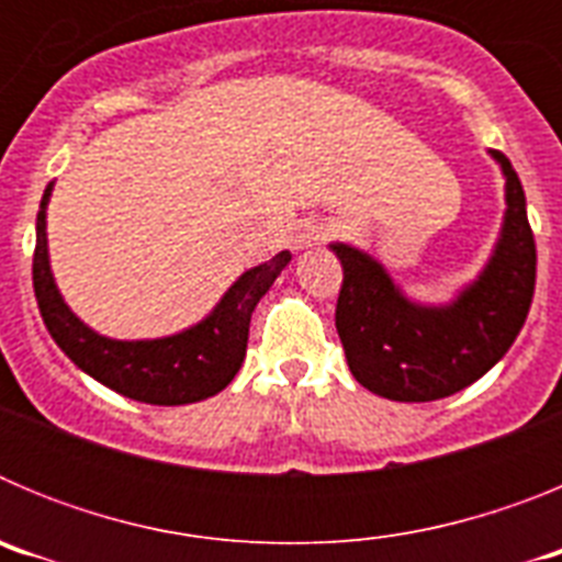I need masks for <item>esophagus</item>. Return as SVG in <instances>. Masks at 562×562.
<instances>
[{"instance_id":"1","label":"esophagus","mask_w":562,"mask_h":562,"mask_svg":"<svg viewBox=\"0 0 562 562\" xmlns=\"http://www.w3.org/2000/svg\"><path fill=\"white\" fill-rule=\"evenodd\" d=\"M326 225L321 220H304L297 222L295 233H292V245H295V250H306V247H315L321 245L326 238Z\"/></svg>"}]
</instances>
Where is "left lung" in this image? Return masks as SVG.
<instances>
[{"mask_svg":"<svg viewBox=\"0 0 562 562\" xmlns=\"http://www.w3.org/2000/svg\"><path fill=\"white\" fill-rule=\"evenodd\" d=\"M504 173V222L484 270L448 304H419L360 247L331 241L342 286L335 326L362 389L394 402H430L467 389L509 351L535 295V236L513 162Z\"/></svg>","mask_w":562,"mask_h":562,"instance_id":"left-lung-1","label":"left lung"}]
</instances>
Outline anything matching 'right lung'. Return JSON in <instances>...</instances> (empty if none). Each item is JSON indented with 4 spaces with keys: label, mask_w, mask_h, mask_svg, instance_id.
<instances>
[{
    "label": "right lung",
    "mask_w": 562,
    "mask_h": 562,
    "mask_svg": "<svg viewBox=\"0 0 562 562\" xmlns=\"http://www.w3.org/2000/svg\"><path fill=\"white\" fill-rule=\"evenodd\" d=\"M49 196L53 182L36 216L33 290L58 349L101 385L148 405H188L227 389L245 362L252 310L290 265L292 252L281 250L265 265L241 272L200 324L154 340H114L83 324L58 292L47 250Z\"/></svg>",
    "instance_id": "obj_1"
}]
</instances>
